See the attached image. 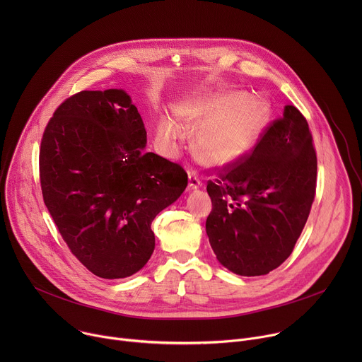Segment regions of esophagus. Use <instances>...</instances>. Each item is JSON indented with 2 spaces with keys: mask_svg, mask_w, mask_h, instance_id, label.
Instances as JSON below:
<instances>
[{
  "mask_svg": "<svg viewBox=\"0 0 362 362\" xmlns=\"http://www.w3.org/2000/svg\"><path fill=\"white\" fill-rule=\"evenodd\" d=\"M202 186V182L200 179L196 176V173L190 172L189 173V182H187V190H196Z\"/></svg>",
  "mask_w": 362,
  "mask_h": 362,
  "instance_id": "esophagus-1",
  "label": "esophagus"
}]
</instances>
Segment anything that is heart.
<instances>
[{"instance_id":"b5f03b06","label":"heart","mask_w":362,"mask_h":362,"mask_svg":"<svg viewBox=\"0 0 362 362\" xmlns=\"http://www.w3.org/2000/svg\"><path fill=\"white\" fill-rule=\"evenodd\" d=\"M272 113L271 101L262 94L243 95L239 91L200 100L180 110V123L196 130L193 148L206 165L228 166L239 162L264 133ZM158 136L175 146L180 132L170 120L160 122Z\"/></svg>"}]
</instances>
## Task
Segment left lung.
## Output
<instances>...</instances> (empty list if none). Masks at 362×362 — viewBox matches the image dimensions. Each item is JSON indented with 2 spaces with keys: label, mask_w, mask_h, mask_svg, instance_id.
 Here are the masks:
<instances>
[{
  "label": "left lung",
  "mask_w": 362,
  "mask_h": 362,
  "mask_svg": "<svg viewBox=\"0 0 362 362\" xmlns=\"http://www.w3.org/2000/svg\"><path fill=\"white\" fill-rule=\"evenodd\" d=\"M317 153L308 122L285 106L252 153L208 182L206 233L218 261L236 275L259 276L288 259L311 212Z\"/></svg>",
  "instance_id": "obj_1"
}]
</instances>
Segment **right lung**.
I'll return each mask as SVG.
<instances>
[{
	"instance_id": "add662e5",
	"label": "right lung",
	"mask_w": 362,
	"mask_h": 362,
	"mask_svg": "<svg viewBox=\"0 0 362 362\" xmlns=\"http://www.w3.org/2000/svg\"><path fill=\"white\" fill-rule=\"evenodd\" d=\"M146 143L137 107L117 88L69 97L44 130V203L71 253L100 278H127L147 264L153 219L187 186L183 168L146 153Z\"/></svg>"
}]
</instances>
